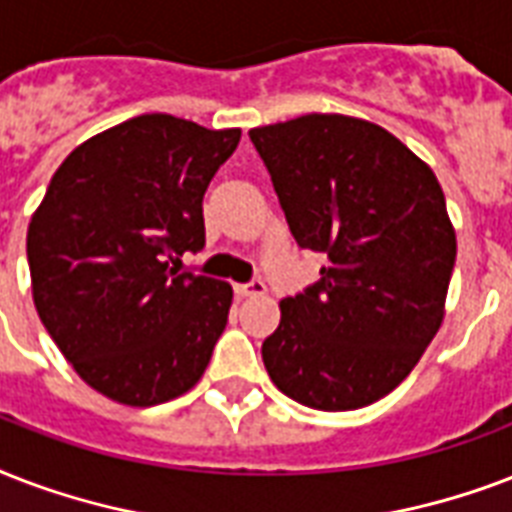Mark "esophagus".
Instances as JSON below:
<instances>
[{
  "instance_id": "esophagus-1",
  "label": "esophagus",
  "mask_w": 512,
  "mask_h": 512,
  "mask_svg": "<svg viewBox=\"0 0 512 512\" xmlns=\"http://www.w3.org/2000/svg\"><path fill=\"white\" fill-rule=\"evenodd\" d=\"M235 291L240 293V296H264V293H267V285H264V280H251V283L235 285Z\"/></svg>"
}]
</instances>
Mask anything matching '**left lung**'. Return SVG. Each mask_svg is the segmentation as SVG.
Here are the masks:
<instances>
[{"label":"left lung","instance_id":"1","mask_svg":"<svg viewBox=\"0 0 512 512\" xmlns=\"http://www.w3.org/2000/svg\"><path fill=\"white\" fill-rule=\"evenodd\" d=\"M299 248L320 280L280 301L261 344L269 379L301 406L352 411L384 398L443 323L457 235L438 178L384 128L304 114L253 128Z\"/></svg>","mask_w":512,"mask_h":512}]
</instances>
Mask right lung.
<instances>
[{
  "label": "right lung",
  "mask_w": 512,
  "mask_h": 512,
  "mask_svg": "<svg viewBox=\"0 0 512 512\" xmlns=\"http://www.w3.org/2000/svg\"><path fill=\"white\" fill-rule=\"evenodd\" d=\"M240 144L141 114L87 138L31 216V296L63 358L93 390L157 406L192 390L227 328L232 285L181 272L205 245L202 197Z\"/></svg>",
  "instance_id": "1"
}]
</instances>
